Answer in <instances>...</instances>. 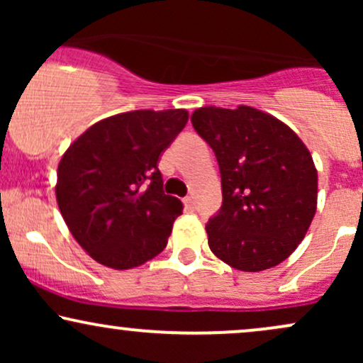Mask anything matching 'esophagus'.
<instances>
[{
    "instance_id": "esophagus-1",
    "label": "esophagus",
    "mask_w": 363,
    "mask_h": 363,
    "mask_svg": "<svg viewBox=\"0 0 363 363\" xmlns=\"http://www.w3.org/2000/svg\"><path fill=\"white\" fill-rule=\"evenodd\" d=\"M184 205H186V208H189V210H194V198H193V196H186Z\"/></svg>"
}]
</instances>
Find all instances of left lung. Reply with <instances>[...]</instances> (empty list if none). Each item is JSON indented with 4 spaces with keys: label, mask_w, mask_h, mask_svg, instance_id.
<instances>
[{
    "label": "left lung",
    "mask_w": 363,
    "mask_h": 363,
    "mask_svg": "<svg viewBox=\"0 0 363 363\" xmlns=\"http://www.w3.org/2000/svg\"><path fill=\"white\" fill-rule=\"evenodd\" d=\"M218 162L223 201L206 223L216 257L240 272L285 261L318 206V170L291 129L254 107H201L191 116Z\"/></svg>",
    "instance_id": "8db88e82"
}]
</instances>
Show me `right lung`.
<instances>
[{
    "instance_id": "1",
    "label": "right lung",
    "mask_w": 363,
    "mask_h": 363,
    "mask_svg": "<svg viewBox=\"0 0 363 363\" xmlns=\"http://www.w3.org/2000/svg\"><path fill=\"white\" fill-rule=\"evenodd\" d=\"M187 118L184 109L112 116L62 155L57 205L77 242L97 262L129 269L165 249L182 203L164 193L157 162Z\"/></svg>"
}]
</instances>
